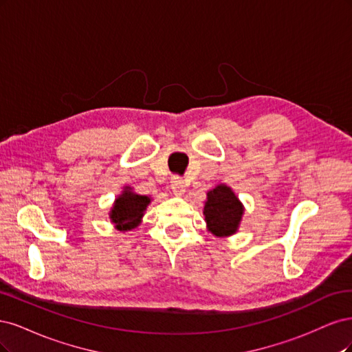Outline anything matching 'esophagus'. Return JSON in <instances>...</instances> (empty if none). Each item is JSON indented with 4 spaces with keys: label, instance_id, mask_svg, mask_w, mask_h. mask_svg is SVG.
I'll return each mask as SVG.
<instances>
[{
    "label": "esophagus",
    "instance_id": "obj_1",
    "mask_svg": "<svg viewBox=\"0 0 352 352\" xmlns=\"http://www.w3.org/2000/svg\"><path fill=\"white\" fill-rule=\"evenodd\" d=\"M171 190L174 191L175 196H183L184 191H186L184 179L179 178V177H174V178L171 179Z\"/></svg>",
    "mask_w": 352,
    "mask_h": 352
}]
</instances>
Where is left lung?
Instances as JSON below:
<instances>
[{
  "label": "left lung",
  "mask_w": 352,
  "mask_h": 352,
  "mask_svg": "<svg viewBox=\"0 0 352 352\" xmlns=\"http://www.w3.org/2000/svg\"><path fill=\"white\" fill-rule=\"evenodd\" d=\"M244 213L243 203L231 187L219 184L208 191L203 214L208 230L217 236H230L236 232Z\"/></svg>",
  "instance_id": "1"
}]
</instances>
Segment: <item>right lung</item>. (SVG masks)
I'll return each instance as SVG.
<instances>
[{
  "label": "right lung",
  "mask_w": 352,
  "mask_h": 352,
  "mask_svg": "<svg viewBox=\"0 0 352 352\" xmlns=\"http://www.w3.org/2000/svg\"><path fill=\"white\" fill-rule=\"evenodd\" d=\"M151 197L134 192L131 187H124L121 195L116 199L109 212V219L118 231H131L142 222L146 208L149 206Z\"/></svg>",
  "instance_id": "add662e5"
}]
</instances>
